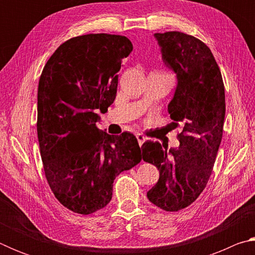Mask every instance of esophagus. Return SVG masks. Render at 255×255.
Returning a JSON list of instances; mask_svg holds the SVG:
<instances>
[{
  "label": "esophagus",
  "instance_id": "1",
  "mask_svg": "<svg viewBox=\"0 0 255 255\" xmlns=\"http://www.w3.org/2000/svg\"><path fill=\"white\" fill-rule=\"evenodd\" d=\"M136 138H137L138 144H139V146L143 145V143H144V141L146 140V137H145L144 135H141V133H137V135H136Z\"/></svg>",
  "mask_w": 255,
  "mask_h": 255
}]
</instances>
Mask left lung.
Returning <instances> with one entry per match:
<instances>
[{
  "label": "left lung",
  "instance_id": "1",
  "mask_svg": "<svg viewBox=\"0 0 255 255\" xmlns=\"http://www.w3.org/2000/svg\"><path fill=\"white\" fill-rule=\"evenodd\" d=\"M154 37L163 62L178 80L167 111L174 127L181 126L182 131L176 148L145 141L141 158L159 171L148 200L165 211H178L199 197L213 172L223 137L225 88L213 53L201 40L179 31Z\"/></svg>",
  "mask_w": 255,
  "mask_h": 255
}]
</instances>
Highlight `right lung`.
Here are the masks:
<instances>
[{
    "label": "right lung",
    "mask_w": 255,
    "mask_h": 255,
    "mask_svg": "<svg viewBox=\"0 0 255 255\" xmlns=\"http://www.w3.org/2000/svg\"><path fill=\"white\" fill-rule=\"evenodd\" d=\"M125 36L90 33L60 45L38 85L37 132L46 179L67 209L89 215L112 198L116 176L140 162L136 137L97 127L117 94L118 74L131 53Z\"/></svg>",
    "instance_id": "add662e5"
}]
</instances>
